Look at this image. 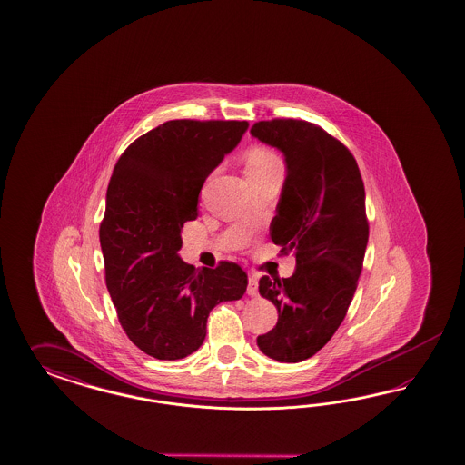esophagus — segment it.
<instances>
[{"label": "esophagus", "instance_id": "1", "mask_svg": "<svg viewBox=\"0 0 465 465\" xmlns=\"http://www.w3.org/2000/svg\"><path fill=\"white\" fill-rule=\"evenodd\" d=\"M247 293L251 296H257V293H259V282H257V278H255V276H249Z\"/></svg>", "mask_w": 465, "mask_h": 465}]
</instances>
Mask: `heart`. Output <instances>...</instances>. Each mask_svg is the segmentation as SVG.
I'll return each mask as SVG.
<instances>
[{"label": "heart", "mask_w": 465, "mask_h": 465, "mask_svg": "<svg viewBox=\"0 0 465 465\" xmlns=\"http://www.w3.org/2000/svg\"><path fill=\"white\" fill-rule=\"evenodd\" d=\"M245 175H251V173H257V172H262V170L269 169L276 163H282L280 158L274 155L272 152H269L262 146H253L247 153H245Z\"/></svg>", "instance_id": "b5f03b06"}]
</instances>
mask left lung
Here are the masks:
<instances>
[{"instance_id": "obj_1", "label": "left lung", "mask_w": 465, "mask_h": 465, "mask_svg": "<svg viewBox=\"0 0 465 465\" xmlns=\"http://www.w3.org/2000/svg\"><path fill=\"white\" fill-rule=\"evenodd\" d=\"M251 134L284 155L288 173L269 230L296 259L293 276L259 282L280 315L257 346L276 361L298 363L334 336L356 292L368 243L365 185L351 152L322 127L272 119L255 123Z\"/></svg>"}]
</instances>
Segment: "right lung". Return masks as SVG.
I'll return each instance as SVG.
<instances>
[{
    "label": "right lung",
    "instance_id": "obj_1",
    "mask_svg": "<svg viewBox=\"0 0 465 465\" xmlns=\"http://www.w3.org/2000/svg\"><path fill=\"white\" fill-rule=\"evenodd\" d=\"M247 127V121H167L133 141L114 167L99 232L105 282L127 338L156 360L197 351L210 312L247 290L235 262L196 269L179 257L203 183Z\"/></svg>",
    "mask_w": 465,
    "mask_h": 465
}]
</instances>
